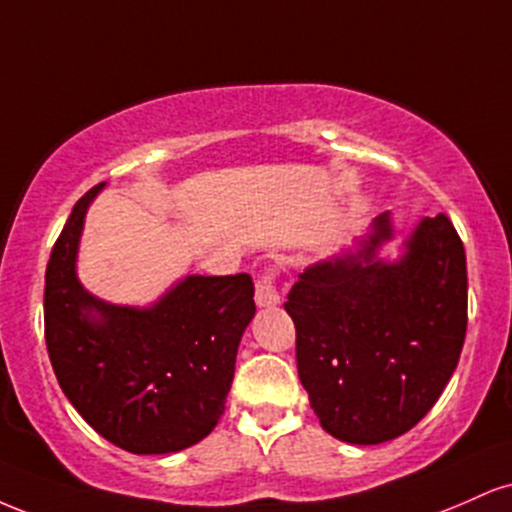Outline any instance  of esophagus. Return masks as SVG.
<instances>
[{
    "mask_svg": "<svg viewBox=\"0 0 512 512\" xmlns=\"http://www.w3.org/2000/svg\"><path fill=\"white\" fill-rule=\"evenodd\" d=\"M276 267L274 264H269V267L260 269V274H257V284H255V303L260 305V308H269V305H276L281 301L279 291H276Z\"/></svg>",
    "mask_w": 512,
    "mask_h": 512,
    "instance_id": "34e87169",
    "label": "esophagus"
}]
</instances>
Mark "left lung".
Returning a JSON list of instances; mask_svg holds the SVG:
<instances>
[{
	"instance_id": "left-lung-1",
	"label": "left lung",
	"mask_w": 512,
	"mask_h": 512,
	"mask_svg": "<svg viewBox=\"0 0 512 512\" xmlns=\"http://www.w3.org/2000/svg\"><path fill=\"white\" fill-rule=\"evenodd\" d=\"M390 236V219L378 216L356 255L308 267L284 303L310 407L330 436L354 445L419 424L467 334V257L452 221H421L395 264L375 260Z\"/></svg>"
}]
</instances>
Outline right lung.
<instances>
[{
    "mask_svg": "<svg viewBox=\"0 0 512 512\" xmlns=\"http://www.w3.org/2000/svg\"><path fill=\"white\" fill-rule=\"evenodd\" d=\"M91 187L45 269V344L57 383L105 440L134 455L190 448L219 424L240 337L255 315L250 274L187 276L154 308L110 305L74 272Z\"/></svg>",
    "mask_w": 512,
    "mask_h": 512,
    "instance_id": "1",
    "label": "right lung"
}]
</instances>
